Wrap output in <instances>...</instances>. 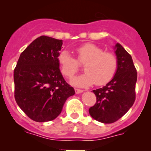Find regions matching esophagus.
I'll use <instances>...</instances> for the list:
<instances>
[{
    "instance_id": "obj_1",
    "label": "esophagus",
    "mask_w": 151,
    "mask_h": 151,
    "mask_svg": "<svg viewBox=\"0 0 151 151\" xmlns=\"http://www.w3.org/2000/svg\"><path fill=\"white\" fill-rule=\"evenodd\" d=\"M75 92H76V93H82V92H83V90H82V89H79V88H75Z\"/></svg>"
}]
</instances>
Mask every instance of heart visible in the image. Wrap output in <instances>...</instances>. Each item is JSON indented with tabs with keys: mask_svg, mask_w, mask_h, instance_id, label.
I'll use <instances>...</instances> for the list:
<instances>
[{
	"mask_svg": "<svg viewBox=\"0 0 151 151\" xmlns=\"http://www.w3.org/2000/svg\"><path fill=\"white\" fill-rule=\"evenodd\" d=\"M77 59L67 50H63L58 57L60 70L65 77L70 78L85 65L83 74L72 79L71 83L77 86L86 87L95 83L98 86L106 85L116 74L118 60L114 53L106 52L103 48L85 44L76 49Z\"/></svg>",
	"mask_w": 151,
	"mask_h": 151,
	"instance_id": "1",
	"label": "heart"
}]
</instances>
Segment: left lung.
Here are the masks:
<instances>
[{"instance_id":"1","label":"left lung","mask_w":151,"mask_h":151,"mask_svg":"<svg viewBox=\"0 0 151 151\" xmlns=\"http://www.w3.org/2000/svg\"><path fill=\"white\" fill-rule=\"evenodd\" d=\"M115 48L118 60V71L105 86L93 91L96 102L89 109L93 118L104 123H114L122 118L136 99L137 72L132 56L120 44Z\"/></svg>"}]
</instances>
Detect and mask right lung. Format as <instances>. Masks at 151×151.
Segmentation results:
<instances>
[{
    "label": "right lung",
    "instance_id": "1",
    "mask_svg": "<svg viewBox=\"0 0 151 151\" xmlns=\"http://www.w3.org/2000/svg\"><path fill=\"white\" fill-rule=\"evenodd\" d=\"M62 45V40L49 36L37 38L21 53L14 70L15 101L36 122L55 119L67 99L75 93L59 68Z\"/></svg>",
    "mask_w": 151,
    "mask_h": 151
}]
</instances>
